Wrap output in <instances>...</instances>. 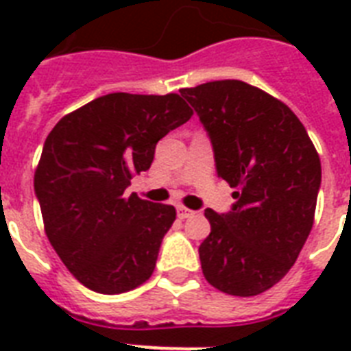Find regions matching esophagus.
Here are the masks:
<instances>
[{
	"label": "esophagus",
	"instance_id": "obj_1",
	"mask_svg": "<svg viewBox=\"0 0 351 351\" xmlns=\"http://www.w3.org/2000/svg\"><path fill=\"white\" fill-rule=\"evenodd\" d=\"M176 213H178V219H189V217H193L191 209L184 208V206H176Z\"/></svg>",
	"mask_w": 351,
	"mask_h": 351
}]
</instances>
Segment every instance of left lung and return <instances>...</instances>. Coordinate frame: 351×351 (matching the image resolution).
Returning <instances> with one entry per match:
<instances>
[{"label": "left lung", "mask_w": 351, "mask_h": 351, "mask_svg": "<svg viewBox=\"0 0 351 351\" xmlns=\"http://www.w3.org/2000/svg\"><path fill=\"white\" fill-rule=\"evenodd\" d=\"M180 95L211 138L217 175L237 189L230 213H204V277L224 293L253 297L289 271L313 228L321 158L295 112L258 87L219 80Z\"/></svg>", "instance_id": "left-lung-1"}]
</instances>
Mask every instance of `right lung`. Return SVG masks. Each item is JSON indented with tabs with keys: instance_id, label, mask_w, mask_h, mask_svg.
Returning <instances> with one entry per match:
<instances>
[{
	"instance_id": "1",
	"label": "right lung",
	"mask_w": 351,
	"mask_h": 351,
	"mask_svg": "<svg viewBox=\"0 0 351 351\" xmlns=\"http://www.w3.org/2000/svg\"><path fill=\"white\" fill-rule=\"evenodd\" d=\"M191 117L175 93H112L65 114L49 132L34 191L49 242L85 288L125 293L153 275L176 209L123 193L151 167L160 138Z\"/></svg>"
}]
</instances>
